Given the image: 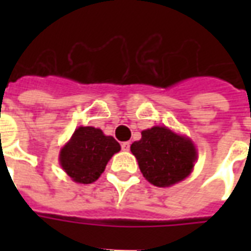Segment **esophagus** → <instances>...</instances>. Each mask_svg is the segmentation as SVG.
Returning a JSON list of instances; mask_svg holds the SVG:
<instances>
[{"mask_svg": "<svg viewBox=\"0 0 251 251\" xmlns=\"http://www.w3.org/2000/svg\"><path fill=\"white\" fill-rule=\"evenodd\" d=\"M121 149L124 150V151H129V150H130V142H122Z\"/></svg>", "mask_w": 251, "mask_h": 251, "instance_id": "esophagus-1", "label": "esophagus"}]
</instances>
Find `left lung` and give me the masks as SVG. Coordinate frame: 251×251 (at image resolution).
<instances>
[{
  "instance_id": "8db88e82",
  "label": "left lung",
  "mask_w": 251,
  "mask_h": 251,
  "mask_svg": "<svg viewBox=\"0 0 251 251\" xmlns=\"http://www.w3.org/2000/svg\"><path fill=\"white\" fill-rule=\"evenodd\" d=\"M131 152L149 182L167 187L190 175L197 160V149L189 138L176 134L165 126H153L142 131Z\"/></svg>"
}]
</instances>
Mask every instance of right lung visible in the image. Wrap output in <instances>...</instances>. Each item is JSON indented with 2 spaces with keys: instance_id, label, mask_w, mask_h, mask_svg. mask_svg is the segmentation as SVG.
Returning <instances> with one entry per match:
<instances>
[{
  "instance_id": "right-lung-1",
  "label": "right lung",
  "mask_w": 251,
  "mask_h": 251,
  "mask_svg": "<svg viewBox=\"0 0 251 251\" xmlns=\"http://www.w3.org/2000/svg\"><path fill=\"white\" fill-rule=\"evenodd\" d=\"M121 146L100 129L80 126L60 152V164L78 183H92L101 176L108 161Z\"/></svg>"
}]
</instances>
